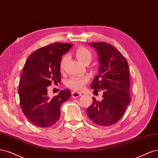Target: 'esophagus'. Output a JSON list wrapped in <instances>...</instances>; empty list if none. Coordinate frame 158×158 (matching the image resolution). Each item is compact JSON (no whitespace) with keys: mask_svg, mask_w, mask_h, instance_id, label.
Instances as JSON below:
<instances>
[{"mask_svg":"<svg viewBox=\"0 0 158 158\" xmlns=\"http://www.w3.org/2000/svg\"><path fill=\"white\" fill-rule=\"evenodd\" d=\"M72 97H73V98H76L79 97V96H81V94L79 93L74 92V91H73V92H72Z\"/></svg>","mask_w":158,"mask_h":158,"instance_id":"34e87169","label":"esophagus"}]
</instances>
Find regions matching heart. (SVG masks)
Here are the masks:
<instances>
[{
	"label": "heart",
	"mask_w": 158,
	"mask_h": 158,
	"mask_svg": "<svg viewBox=\"0 0 158 158\" xmlns=\"http://www.w3.org/2000/svg\"><path fill=\"white\" fill-rule=\"evenodd\" d=\"M76 57L85 64H89L93 59V53L90 50L85 47H79L75 52ZM68 60V56H64L60 63V68L61 70L64 69L65 65ZM89 77L87 76H72L65 81V85L68 88L74 91H80L82 90L85 85L89 82Z\"/></svg>",
	"instance_id": "1"
}]
</instances>
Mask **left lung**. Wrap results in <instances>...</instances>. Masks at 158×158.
<instances>
[{"label":"left lung","instance_id":"obj_1","mask_svg":"<svg viewBox=\"0 0 158 158\" xmlns=\"http://www.w3.org/2000/svg\"><path fill=\"white\" fill-rule=\"evenodd\" d=\"M98 53L99 73L90 85L94 91L103 90V99L93 102L87 115L95 124L114 125L123 115L131 101L129 65L125 58L114 46L106 43H90Z\"/></svg>","mask_w":158,"mask_h":158}]
</instances>
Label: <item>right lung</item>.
<instances>
[{
	"mask_svg": "<svg viewBox=\"0 0 158 158\" xmlns=\"http://www.w3.org/2000/svg\"><path fill=\"white\" fill-rule=\"evenodd\" d=\"M72 44L56 43L41 47L27 58L19 81V103L25 116L40 127L54 125L60 118V106L71 97L68 89L50 98L47 86L61 82L60 63Z\"/></svg>",
	"mask_w": 158,
	"mask_h": 158,
	"instance_id": "add662e5",
	"label": "right lung"
}]
</instances>
